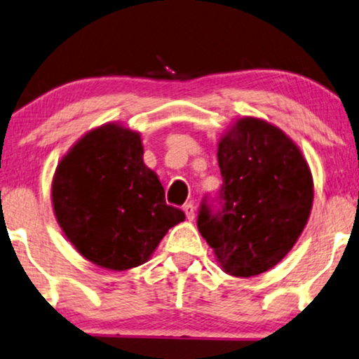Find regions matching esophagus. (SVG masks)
Wrapping results in <instances>:
<instances>
[{
    "mask_svg": "<svg viewBox=\"0 0 359 359\" xmlns=\"http://www.w3.org/2000/svg\"><path fill=\"white\" fill-rule=\"evenodd\" d=\"M182 210H184L185 217H187L190 222H192V219L195 218V207H194V205L192 203H185Z\"/></svg>",
    "mask_w": 359,
    "mask_h": 359,
    "instance_id": "esophagus-1",
    "label": "esophagus"
}]
</instances>
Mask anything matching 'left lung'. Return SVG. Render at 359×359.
<instances>
[{"label":"left lung","mask_w":359,"mask_h":359,"mask_svg":"<svg viewBox=\"0 0 359 359\" xmlns=\"http://www.w3.org/2000/svg\"><path fill=\"white\" fill-rule=\"evenodd\" d=\"M223 184L203 197L197 226L219 266L235 277L274 267L292 250L313 202L312 174L279 128L238 119L218 144Z\"/></svg>","instance_id":"1"}]
</instances>
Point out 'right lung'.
I'll use <instances>...</instances> for the list:
<instances>
[{"label": "right lung", "mask_w": 359, "mask_h": 359, "mask_svg": "<svg viewBox=\"0 0 359 359\" xmlns=\"http://www.w3.org/2000/svg\"><path fill=\"white\" fill-rule=\"evenodd\" d=\"M137 133L118 124L90 131L60 161L52 205L65 236L88 261L126 271L149 259L182 210L142 161Z\"/></svg>", "instance_id": "obj_1"}]
</instances>
